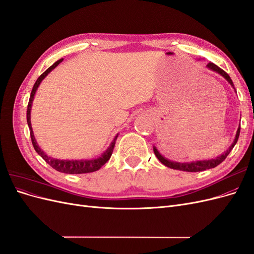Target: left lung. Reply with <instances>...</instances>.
<instances>
[{
	"mask_svg": "<svg viewBox=\"0 0 254 254\" xmlns=\"http://www.w3.org/2000/svg\"><path fill=\"white\" fill-rule=\"evenodd\" d=\"M206 67L209 68V70L213 71V72H216L218 73L219 75H221L222 77H224L230 84H231V87L235 90L234 88V84H233V81L232 79L230 78V76L224 71L221 70L220 67H218L216 64H214L212 63L207 64ZM240 132H241V124L240 126H238L237 128V131H236V134H235V139L233 141V143L231 144V146L227 149V151H225L222 155H220L219 157H216L215 159H211V160H201V161H193V162H175V161H171L166 159L165 157H163L161 153L159 152V150L157 149L156 146H153V152H155L156 157L159 159V161L162 164H164L165 166L170 167V168H173V170H178V171H183V172H201V171H205V170H210V168H214L216 167L217 165H219L222 161H224L228 155L230 153V151H231L233 149V147L235 146L237 140H238V136H240Z\"/></svg>",
	"mask_w": 254,
	"mask_h": 254,
	"instance_id": "left-lung-1",
	"label": "left lung"
}]
</instances>
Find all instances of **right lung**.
I'll return each mask as SVG.
<instances>
[{"label": "right lung", "instance_id": "obj_1", "mask_svg": "<svg viewBox=\"0 0 254 254\" xmlns=\"http://www.w3.org/2000/svg\"><path fill=\"white\" fill-rule=\"evenodd\" d=\"M64 58H61L59 60H57L55 64L53 65H51L47 71H45L43 74H41L39 76V78L37 79V81L35 82L32 93H30L29 96V102H28V106H27V112H26V119H27V124L29 127V132H30V139H32V143L35 150L37 151V153L39 156H41V158L47 162L48 164H50L54 170H56L60 173H64V174H87V173H92V172H96L101 168L107 161H108L112 155V151L114 148L115 145V141H117V137L119 134L115 135V137L113 139V141L111 142V144L109 145V147L107 148V150L103 153L101 157L95 158V159H90V160H60V159H55V158H51L49 157L47 153H45L38 145L35 135H34V131L32 128V123H30V110H32V105H33V101L34 97L36 94L37 89L39 88L41 81L47 77V76L60 63H63Z\"/></svg>", "mask_w": 254, "mask_h": 254}]
</instances>
